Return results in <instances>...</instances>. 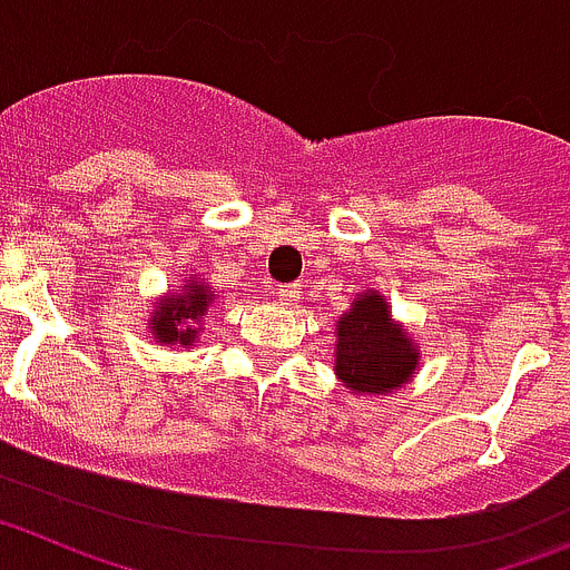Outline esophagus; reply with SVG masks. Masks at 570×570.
I'll list each match as a JSON object with an SVG mask.
<instances>
[{"label": "esophagus", "instance_id": "esophagus-1", "mask_svg": "<svg viewBox=\"0 0 570 570\" xmlns=\"http://www.w3.org/2000/svg\"><path fill=\"white\" fill-rule=\"evenodd\" d=\"M299 294H302V291L296 288V285H279V288H276L279 305H285V308H294L296 302H299Z\"/></svg>", "mask_w": 570, "mask_h": 570}]
</instances>
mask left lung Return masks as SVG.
<instances>
[{
	"instance_id": "1",
	"label": "left lung",
	"mask_w": 570,
	"mask_h": 570,
	"mask_svg": "<svg viewBox=\"0 0 570 570\" xmlns=\"http://www.w3.org/2000/svg\"><path fill=\"white\" fill-rule=\"evenodd\" d=\"M420 367V342L391 316L380 291H362L336 322L334 374L356 396L400 391Z\"/></svg>"
}]
</instances>
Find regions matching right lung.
<instances>
[{"label":"right lung","instance_id":"obj_1","mask_svg":"<svg viewBox=\"0 0 570 570\" xmlns=\"http://www.w3.org/2000/svg\"><path fill=\"white\" fill-rule=\"evenodd\" d=\"M219 299L216 288L199 274H185V279L165 296L150 302L148 334L159 345L194 347L205 325L208 308Z\"/></svg>","mask_w":570,"mask_h":570}]
</instances>
